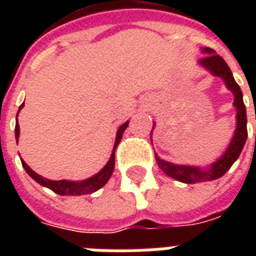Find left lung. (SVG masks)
<instances>
[{"mask_svg":"<svg viewBox=\"0 0 256 256\" xmlns=\"http://www.w3.org/2000/svg\"><path fill=\"white\" fill-rule=\"evenodd\" d=\"M203 54H207L198 61V65L207 70L215 77L222 78L226 88L234 94V108H236V128L234 136L231 138L230 144L223 154L218 160L208 164L207 168H199V166H188V164H175L168 160L160 158L156 152V160L160 168L170 178L176 179L183 183H199L215 180L226 174L228 168L234 164V162L239 158L243 150V146L247 140V116L246 106L243 102V94L239 85L235 82L234 76L231 73L230 68L220 56L215 54V52L210 48H203L200 50ZM156 128V122L152 126V130ZM152 130L150 132V140L152 144Z\"/></svg>","mask_w":256,"mask_h":256,"instance_id":"8db88e82","label":"left lung"}]
</instances>
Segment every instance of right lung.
<instances>
[{
	"mask_svg": "<svg viewBox=\"0 0 256 256\" xmlns=\"http://www.w3.org/2000/svg\"><path fill=\"white\" fill-rule=\"evenodd\" d=\"M24 108V104L20 106L18 108V112L20 110ZM18 116V114H17ZM128 122L130 120H126L124 124H120L118 132H116V142H114V148H112V156H110V160H108V164H104V168L100 171H98L96 175H92L90 178L84 179V180H68V179H62V180H52V179L44 178L40 174H37L36 171H33L32 168L26 164L25 160H22V166L26 170V172L32 176V178L36 180L37 183H40L41 186L48 187L52 191H54L56 194L58 195H86V194H92L96 192V190H100V187H104L108 180L112 176V171H114V164H116V146L120 144V140H122V136H124V130L128 126ZM16 140L18 142V138H20V124H18V120L16 122Z\"/></svg>",
	"mask_w": 256,
	"mask_h": 256,
	"instance_id": "1",
	"label": "right lung"
}]
</instances>
